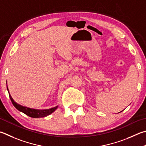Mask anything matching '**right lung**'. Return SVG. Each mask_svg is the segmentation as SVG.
<instances>
[{
	"instance_id": "add662e5",
	"label": "right lung",
	"mask_w": 146,
	"mask_h": 146,
	"mask_svg": "<svg viewBox=\"0 0 146 146\" xmlns=\"http://www.w3.org/2000/svg\"><path fill=\"white\" fill-rule=\"evenodd\" d=\"M7 91H8L11 101V102L13 103V105H14V107L17 108V110H18L23 113H24L25 114L29 116V117H31L39 118V117H46V116L49 115L50 114H51L52 113L54 112L55 110H57V108H58V107H59V106L57 105L54 107L48 108V109H43V110L35 109V108L24 107V106L18 104V103L15 102L14 100L13 99V98L11 97V94L9 93V91L8 87H7Z\"/></svg>"
}]
</instances>
